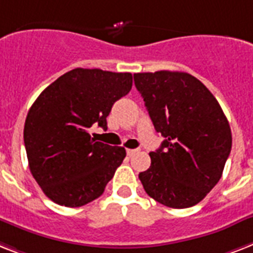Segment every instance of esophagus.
<instances>
[{
    "label": "esophagus",
    "instance_id": "34e87169",
    "mask_svg": "<svg viewBox=\"0 0 253 253\" xmlns=\"http://www.w3.org/2000/svg\"><path fill=\"white\" fill-rule=\"evenodd\" d=\"M138 153V149H126V154H128L129 157H132L133 154Z\"/></svg>",
    "mask_w": 253,
    "mask_h": 253
}]
</instances>
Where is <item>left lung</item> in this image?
<instances>
[{
	"label": "left lung",
	"instance_id": "8db88e82",
	"mask_svg": "<svg viewBox=\"0 0 253 253\" xmlns=\"http://www.w3.org/2000/svg\"><path fill=\"white\" fill-rule=\"evenodd\" d=\"M154 129L165 140L150 152V168L138 174L149 197L171 209H187L222 177L232 136L218 100L187 72L134 74Z\"/></svg>",
	"mask_w": 253,
	"mask_h": 253
}]
</instances>
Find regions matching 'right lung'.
<instances>
[{"label": "right lung", "mask_w": 253, "mask_h": 253, "mask_svg": "<svg viewBox=\"0 0 253 253\" xmlns=\"http://www.w3.org/2000/svg\"><path fill=\"white\" fill-rule=\"evenodd\" d=\"M132 84L129 72L75 68L31 105L23 129L29 168L52 202L80 207L104 193L126 152L96 141L88 129L93 124L107 129L112 105Z\"/></svg>", "instance_id": "obj_1"}]
</instances>
